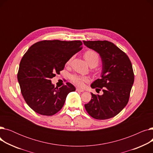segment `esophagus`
<instances>
[{"label": "esophagus", "mask_w": 153, "mask_h": 153, "mask_svg": "<svg viewBox=\"0 0 153 153\" xmlns=\"http://www.w3.org/2000/svg\"><path fill=\"white\" fill-rule=\"evenodd\" d=\"M76 91L80 92H82L84 91V90L81 89H79V88H76Z\"/></svg>", "instance_id": "obj_1"}]
</instances>
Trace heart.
<instances>
[{
	"label": "heart",
	"instance_id": "b5f03b06",
	"mask_svg": "<svg viewBox=\"0 0 153 153\" xmlns=\"http://www.w3.org/2000/svg\"><path fill=\"white\" fill-rule=\"evenodd\" d=\"M84 56L85 59L91 66L95 67L97 65L100 61L99 56L98 53L94 50L87 51L84 53ZM72 58H73V56H72V57H71L68 59V61H67L68 64H69L71 63ZM69 79L72 83L80 87H82L85 82L89 81V78H88L87 76L78 75L76 74H71L69 77Z\"/></svg>",
	"mask_w": 153,
	"mask_h": 153
}]
</instances>
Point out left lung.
Wrapping results in <instances>:
<instances>
[{"mask_svg":"<svg viewBox=\"0 0 153 153\" xmlns=\"http://www.w3.org/2000/svg\"><path fill=\"white\" fill-rule=\"evenodd\" d=\"M83 42L100 56L101 78L95 80L91 87L103 92L102 95L91 93L92 99L84 107L94 118H112L124 108L129 100L134 79L131 62L126 53L113 43L106 40Z\"/></svg>","mask_w":153,"mask_h":153,"instance_id":"8db88e82","label":"left lung"}]
</instances>
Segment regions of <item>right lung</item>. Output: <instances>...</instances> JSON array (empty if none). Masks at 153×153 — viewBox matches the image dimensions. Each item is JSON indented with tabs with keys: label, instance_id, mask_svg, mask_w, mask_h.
<instances>
[{
	"label": "right lung",
	"instance_id": "right-lung-1",
	"mask_svg": "<svg viewBox=\"0 0 153 153\" xmlns=\"http://www.w3.org/2000/svg\"><path fill=\"white\" fill-rule=\"evenodd\" d=\"M82 45L80 40H43L31 46L23 55L18 81L24 100L36 113L46 116L58 113L68 94L76 91L69 82L55 87L51 79L59 74L68 59L82 50Z\"/></svg>",
	"mask_w": 153,
	"mask_h": 153
}]
</instances>
